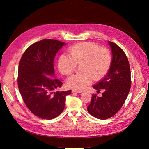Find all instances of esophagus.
<instances>
[{
    "label": "esophagus",
    "instance_id": "obj_1",
    "mask_svg": "<svg viewBox=\"0 0 149 149\" xmlns=\"http://www.w3.org/2000/svg\"><path fill=\"white\" fill-rule=\"evenodd\" d=\"M82 92L81 91H79L76 89H73L72 90V93H81Z\"/></svg>",
    "mask_w": 149,
    "mask_h": 149
}]
</instances>
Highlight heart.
<instances>
[{
    "label": "heart",
    "instance_id": "heart-1",
    "mask_svg": "<svg viewBox=\"0 0 149 149\" xmlns=\"http://www.w3.org/2000/svg\"><path fill=\"white\" fill-rule=\"evenodd\" d=\"M69 55H62L58 60V69L64 75H70L81 65L82 73L76 74L67 79V85L74 89L81 91L91 84L93 79L100 81L108 73L112 62L110 50L100 48L93 42L76 44L69 49Z\"/></svg>",
    "mask_w": 149,
    "mask_h": 149
}]
</instances>
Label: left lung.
<instances>
[{
  "mask_svg": "<svg viewBox=\"0 0 149 149\" xmlns=\"http://www.w3.org/2000/svg\"><path fill=\"white\" fill-rule=\"evenodd\" d=\"M109 43L113 55L111 67L105 78L93 86L98 91H104L101 97L93 94L87 107L90 114L102 120L113 116L119 111L131 86L130 66L127 55L116 43Z\"/></svg>",
  "mask_w": 149,
  "mask_h": 149,
  "instance_id": "1",
  "label": "left lung"
}]
</instances>
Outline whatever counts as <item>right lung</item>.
I'll use <instances>...</instances> for the list:
<instances>
[{
    "label": "right lung",
    "instance_id": "obj_1",
    "mask_svg": "<svg viewBox=\"0 0 149 149\" xmlns=\"http://www.w3.org/2000/svg\"><path fill=\"white\" fill-rule=\"evenodd\" d=\"M65 43L43 39L34 43L22 54L18 65V86L25 104L36 116L52 119L63 112L65 97L71 90L55 91L63 82L54 77L55 56Z\"/></svg>",
    "mask_w": 149,
    "mask_h": 149
}]
</instances>
